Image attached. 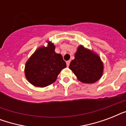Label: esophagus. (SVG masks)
<instances>
[{
	"mask_svg": "<svg viewBox=\"0 0 126 126\" xmlns=\"http://www.w3.org/2000/svg\"><path fill=\"white\" fill-rule=\"evenodd\" d=\"M70 62H71V61H67V62H66V64H67V67H69V65H70Z\"/></svg>",
	"mask_w": 126,
	"mask_h": 126,
	"instance_id": "1",
	"label": "esophagus"
}]
</instances>
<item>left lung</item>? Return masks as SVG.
I'll return each mask as SVG.
<instances>
[{"instance_id": "obj_1", "label": "left lung", "mask_w": 126, "mask_h": 126, "mask_svg": "<svg viewBox=\"0 0 126 126\" xmlns=\"http://www.w3.org/2000/svg\"><path fill=\"white\" fill-rule=\"evenodd\" d=\"M69 69L81 82L92 84L101 78L104 65L98 54L80 45L77 47L75 59L70 63Z\"/></svg>"}]
</instances>
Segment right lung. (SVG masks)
Wrapping results in <instances>:
<instances>
[{"label":"right lung","mask_w":126,"mask_h":126,"mask_svg":"<svg viewBox=\"0 0 126 126\" xmlns=\"http://www.w3.org/2000/svg\"><path fill=\"white\" fill-rule=\"evenodd\" d=\"M55 46L47 41V46H40L32 53L25 66L27 80L36 87L44 88L56 80L67 67L61 54L55 53Z\"/></svg>","instance_id":"1"}]
</instances>
